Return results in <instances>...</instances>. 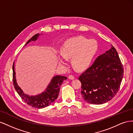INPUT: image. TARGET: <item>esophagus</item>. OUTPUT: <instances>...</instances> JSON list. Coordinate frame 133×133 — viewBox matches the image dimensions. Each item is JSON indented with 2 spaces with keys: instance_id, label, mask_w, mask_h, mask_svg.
<instances>
[{
  "instance_id": "esophagus-1",
  "label": "esophagus",
  "mask_w": 133,
  "mask_h": 133,
  "mask_svg": "<svg viewBox=\"0 0 133 133\" xmlns=\"http://www.w3.org/2000/svg\"><path fill=\"white\" fill-rule=\"evenodd\" d=\"M74 78H75V77H74V76L73 75H70L69 76V79L73 80V79H74Z\"/></svg>"
}]
</instances>
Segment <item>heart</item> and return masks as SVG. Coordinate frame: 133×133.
Here are the masks:
<instances>
[{
  "label": "heart",
  "instance_id": "heart-1",
  "mask_svg": "<svg viewBox=\"0 0 133 133\" xmlns=\"http://www.w3.org/2000/svg\"><path fill=\"white\" fill-rule=\"evenodd\" d=\"M98 49V42L95 39H88L83 36H78L66 40L60 48V54L65 59L72 58L74 66L79 70L89 66ZM61 65L65 63L59 59Z\"/></svg>",
  "mask_w": 133,
  "mask_h": 133
}]
</instances>
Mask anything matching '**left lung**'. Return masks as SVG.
<instances>
[{
	"label": "left lung",
	"instance_id": "8db88e82",
	"mask_svg": "<svg viewBox=\"0 0 133 133\" xmlns=\"http://www.w3.org/2000/svg\"><path fill=\"white\" fill-rule=\"evenodd\" d=\"M124 68L114 46L100 55L82 73L81 95L87 102L102 104L113 98L121 84Z\"/></svg>",
	"mask_w": 133,
	"mask_h": 133
}]
</instances>
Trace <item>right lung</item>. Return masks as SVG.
Masks as SVG:
<instances>
[{"mask_svg":"<svg viewBox=\"0 0 133 133\" xmlns=\"http://www.w3.org/2000/svg\"><path fill=\"white\" fill-rule=\"evenodd\" d=\"M39 35V34L34 35L33 37L28 41L25 45L30 42L37 39ZM66 76L57 75L52 79L49 85L47 87L46 90L43 93L38 95L29 96L24 94V92L21 89L17 83L15 79V72L14 70V63L13 65V85L16 91L23 100L28 105L33 108L41 109L49 106L57 99L59 93L60 86L62 85L63 81L66 80Z\"/></svg>","mask_w":133,"mask_h":133,"instance_id":"1","label":"right lung"}]
</instances>
